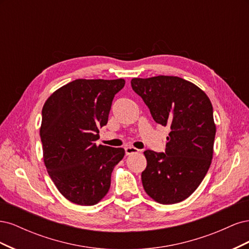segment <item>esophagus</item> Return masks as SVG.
Listing matches in <instances>:
<instances>
[{"label": "esophagus", "mask_w": 249, "mask_h": 249, "mask_svg": "<svg viewBox=\"0 0 249 249\" xmlns=\"http://www.w3.org/2000/svg\"><path fill=\"white\" fill-rule=\"evenodd\" d=\"M124 150H125V155L126 156H130V155H133V154L139 153V149H137L136 147H133V146H126L124 148Z\"/></svg>", "instance_id": "obj_1"}]
</instances>
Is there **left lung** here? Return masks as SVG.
<instances>
[{
  "mask_svg": "<svg viewBox=\"0 0 249 249\" xmlns=\"http://www.w3.org/2000/svg\"><path fill=\"white\" fill-rule=\"evenodd\" d=\"M131 85L155 122L170 127L165 153L144 152L143 188L163 205L183 201L197 189L212 162L216 134L212 104L200 88L178 77L134 78Z\"/></svg>",
  "mask_w": 249,
  "mask_h": 249,
  "instance_id": "8db88e82",
  "label": "left lung"
}]
</instances>
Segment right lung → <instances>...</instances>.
Listing matches in <instances>:
<instances>
[{
	"label": "right lung",
	"instance_id": "add662e5",
	"mask_svg": "<svg viewBox=\"0 0 249 249\" xmlns=\"http://www.w3.org/2000/svg\"><path fill=\"white\" fill-rule=\"evenodd\" d=\"M124 79H78L53 93L42 108L43 161L59 192L80 206H93L110 189L122 147L96 145Z\"/></svg>",
	"mask_w": 249,
	"mask_h": 249
}]
</instances>
